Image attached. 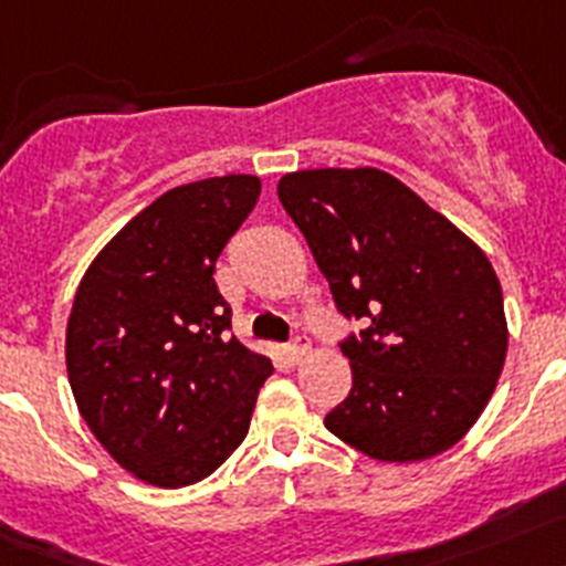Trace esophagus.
I'll return each instance as SVG.
<instances>
[{
	"mask_svg": "<svg viewBox=\"0 0 566 566\" xmlns=\"http://www.w3.org/2000/svg\"><path fill=\"white\" fill-rule=\"evenodd\" d=\"M308 348H312V343H308V339L300 334V337H294V343L289 345L286 354H289V359H292V363H300V359L308 354Z\"/></svg>",
	"mask_w": 566,
	"mask_h": 566,
	"instance_id": "esophagus-1",
	"label": "esophagus"
}]
</instances>
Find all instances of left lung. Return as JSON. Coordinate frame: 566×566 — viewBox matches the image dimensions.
I'll return each mask as SVG.
<instances>
[{
  "instance_id": "left-lung-1",
  "label": "left lung",
  "mask_w": 566,
  "mask_h": 566,
  "mask_svg": "<svg viewBox=\"0 0 566 566\" xmlns=\"http://www.w3.org/2000/svg\"><path fill=\"white\" fill-rule=\"evenodd\" d=\"M277 198L345 317L352 394L326 428L377 462L444 453L482 417L507 357L488 254L413 189L374 167L297 169Z\"/></svg>"
}]
</instances>
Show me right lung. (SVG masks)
<instances>
[{"label": "right lung", "instance_id": "add662e5", "mask_svg": "<svg viewBox=\"0 0 566 566\" xmlns=\"http://www.w3.org/2000/svg\"><path fill=\"white\" fill-rule=\"evenodd\" d=\"M260 198L258 175L184 184L93 258L64 339L78 413L104 451L155 488H187L249 433L272 359L229 334L214 260Z\"/></svg>", "mask_w": 566, "mask_h": 566}]
</instances>
